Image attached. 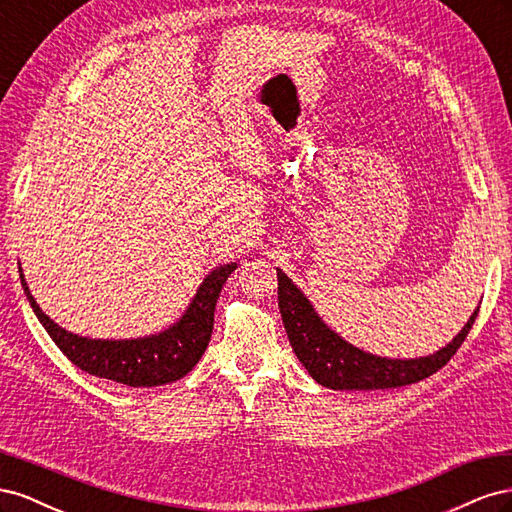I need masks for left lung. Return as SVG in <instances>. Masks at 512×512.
Returning <instances> with one entry per match:
<instances>
[{
    "mask_svg": "<svg viewBox=\"0 0 512 512\" xmlns=\"http://www.w3.org/2000/svg\"><path fill=\"white\" fill-rule=\"evenodd\" d=\"M277 303H280L282 320L294 354L299 356V361L318 384L333 391L397 389V386L414 384L433 376L453 359L461 344L466 342L478 316V312H474L463 331L440 352L425 356V359L393 361L354 348L327 329V324H322L309 301L282 271H277Z\"/></svg>",
    "mask_w": 512,
    "mask_h": 512,
    "instance_id": "obj_1",
    "label": "left lung"
}]
</instances>
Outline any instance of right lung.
<instances>
[{"label": "right lung", "instance_id": "add662e5", "mask_svg": "<svg viewBox=\"0 0 512 512\" xmlns=\"http://www.w3.org/2000/svg\"><path fill=\"white\" fill-rule=\"evenodd\" d=\"M237 265H226L211 271V275L198 288L196 297L185 316L168 331L143 337L126 339V342H102V339H87L72 335L46 316L29 292L25 277L21 273V284L32 303L34 314L42 322L46 333L51 335L55 346L68 359L87 374L113 380L128 386H160L183 378L205 354L211 331L215 303L226 284L228 275Z\"/></svg>", "mask_w": 512, "mask_h": 512}]
</instances>
